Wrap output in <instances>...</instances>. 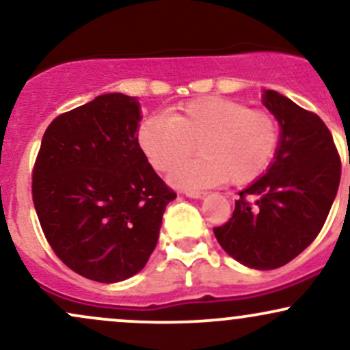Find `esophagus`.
Segmentation results:
<instances>
[{"instance_id": "34e87169", "label": "esophagus", "mask_w": 350, "mask_h": 350, "mask_svg": "<svg viewBox=\"0 0 350 350\" xmlns=\"http://www.w3.org/2000/svg\"><path fill=\"white\" fill-rule=\"evenodd\" d=\"M186 196L191 199H200L206 196V192L204 191H186Z\"/></svg>"}]
</instances>
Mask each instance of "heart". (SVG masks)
<instances>
[{
    "label": "heart",
    "mask_w": 350,
    "mask_h": 350,
    "mask_svg": "<svg viewBox=\"0 0 350 350\" xmlns=\"http://www.w3.org/2000/svg\"><path fill=\"white\" fill-rule=\"evenodd\" d=\"M138 144L158 172H170L194 152L200 158L172 172L180 187L247 184L268 170L280 144V126L270 111L253 110L222 97L189 100L167 116L144 118Z\"/></svg>",
    "instance_id": "1"
}]
</instances>
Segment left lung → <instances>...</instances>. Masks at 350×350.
Instances as JSON below:
<instances>
[{
	"label": "left lung",
	"instance_id": "1",
	"mask_svg": "<svg viewBox=\"0 0 350 350\" xmlns=\"http://www.w3.org/2000/svg\"><path fill=\"white\" fill-rule=\"evenodd\" d=\"M263 105L281 126L275 161L239 192L234 214L214 234L237 262L273 270L291 262L321 232L339 189L340 158L316 113L275 90L263 92Z\"/></svg>",
	"mask_w": 350,
	"mask_h": 350
}]
</instances>
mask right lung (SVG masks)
I'll list each match as a JSON object with an SVG mask.
<instances>
[{"label": "right lung", "instance_id": "right-lung-1", "mask_svg": "<svg viewBox=\"0 0 350 350\" xmlns=\"http://www.w3.org/2000/svg\"><path fill=\"white\" fill-rule=\"evenodd\" d=\"M139 103L100 95L52 120L33 170L44 235L72 271L116 283L143 270L176 192L138 144Z\"/></svg>", "mask_w": 350, "mask_h": 350}]
</instances>
